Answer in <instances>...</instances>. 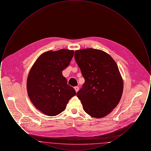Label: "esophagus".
Instances as JSON below:
<instances>
[{"mask_svg": "<svg viewBox=\"0 0 151 151\" xmlns=\"http://www.w3.org/2000/svg\"><path fill=\"white\" fill-rule=\"evenodd\" d=\"M74 89H75V91L76 92H78V91H79V86H75L74 87Z\"/></svg>", "mask_w": 151, "mask_h": 151, "instance_id": "esophagus-1", "label": "esophagus"}]
</instances>
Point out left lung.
Instances as JSON below:
<instances>
[{
	"label": "left lung",
	"mask_w": 151,
	"mask_h": 151,
	"mask_svg": "<svg viewBox=\"0 0 151 151\" xmlns=\"http://www.w3.org/2000/svg\"><path fill=\"white\" fill-rule=\"evenodd\" d=\"M75 59L85 79L77 93L84 110L94 118L106 116L117 106L123 93L118 65L108 53L92 48L75 51Z\"/></svg>",
	"instance_id": "left-lung-1"
}]
</instances>
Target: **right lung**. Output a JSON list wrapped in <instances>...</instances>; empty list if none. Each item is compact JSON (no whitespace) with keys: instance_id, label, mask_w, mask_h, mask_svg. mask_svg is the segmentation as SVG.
<instances>
[{"instance_id":"obj_1","label":"right lung","mask_w":151,"mask_h":151,"mask_svg":"<svg viewBox=\"0 0 151 151\" xmlns=\"http://www.w3.org/2000/svg\"><path fill=\"white\" fill-rule=\"evenodd\" d=\"M73 54V50L68 49L45 52L37 58L29 71L27 82L29 99L45 115H58L76 94L62 75Z\"/></svg>"}]
</instances>
